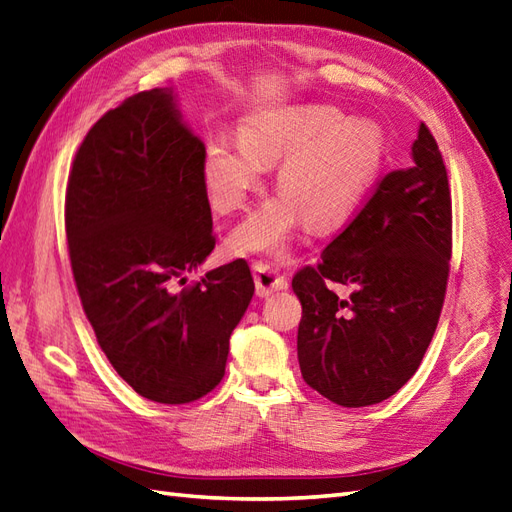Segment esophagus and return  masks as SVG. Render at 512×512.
<instances>
[{
	"label": "esophagus",
	"mask_w": 512,
	"mask_h": 512,
	"mask_svg": "<svg viewBox=\"0 0 512 512\" xmlns=\"http://www.w3.org/2000/svg\"><path fill=\"white\" fill-rule=\"evenodd\" d=\"M253 277L257 296H270L272 292L287 290V277L277 266L268 264V261H255Z\"/></svg>",
	"instance_id": "1"
}]
</instances>
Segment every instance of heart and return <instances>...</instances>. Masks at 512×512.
<instances>
[{
    "label": "heart",
    "mask_w": 512,
    "mask_h": 512,
    "mask_svg": "<svg viewBox=\"0 0 512 512\" xmlns=\"http://www.w3.org/2000/svg\"><path fill=\"white\" fill-rule=\"evenodd\" d=\"M242 149L207 144L203 179L209 201L222 216L248 203L259 164L277 162L274 196L231 233L233 253L283 255L300 218L311 227H333L350 216L383 166L385 140L372 123L344 121L331 108H305L255 121L240 131Z\"/></svg>",
    "instance_id": "obj_1"
}]
</instances>
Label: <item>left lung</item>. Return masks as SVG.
I'll use <instances>...</instances> for the list:
<instances>
[{"label":"left lung","instance_id":"left-lung-1","mask_svg":"<svg viewBox=\"0 0 512 512\" xmlns=\"http://www.w3.org/2000/svg\"><path fill=\"white\" fill-rule=\"evenodd\" d=\"M409 168L391 170L292 290L303 305L305 383L339 406L393 396L417 372L441 316L452 257V196L439 144L422 123ZM333 284L349 287L337 297Z\"/></svg>","mask_w":512,"mask_h":512}]
</instances>
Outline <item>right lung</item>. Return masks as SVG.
I'll use <instances>...</instances> for the list:
<instances>
[{
	"instance_id": "obj_1",
	"label": "right lung",
	"mask_w": 512,
	"mask_h": 512,
	"mask_svg": "<svg viewBox=\"0 0 512 512\" xmlns=\"http://www.w3.org/2000/svg\"><path fill=\"white\" fill-rule=\"evenodd\" d=\"M203 162L205 144L173 95L144 90L90 127L64 199L73 279L97 344L131 389L160 404L194 402L222 381L255 292L244 259L183 279L216 246Z\"/></svg>"
}]
</instances>
